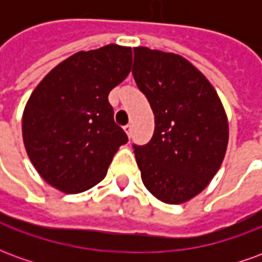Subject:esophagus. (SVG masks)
<instances>
[{
  "mask_svg": "<svg viewBox=\"0 0 262 262\" xmlns=\"http://www.w3.org/2000/svg\"><path fill=\"white\" fill-rule=\"evenodd\" d=\"M123 130L126 132V135H127V137H130V133H132V126L130 125H126L125 127H123Z\"/></svg>",
  "mask_w": 262,
  "mask_h": 262,
  "instance_id": "esophagus-1",
  "label": "esophagus"
}]
</instances>
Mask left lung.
<instances>
[{
  "mask_svg": "<svg viewBox=\"0 0 262 262\" xmlns=\"http://www.w3.org/2000/svg\"><path fill=\"white\" fill-rule=\"evenodd\" d=\"M133 77L154 114V135L133 146L144 187L170 205L188 202L219 171L229 143L223 103L180 54L135 48Z\"/></svg>",
  "mask_w": 262,
  "mask_h": 262,
  "instance_id": "1",
  "label": "left lung"
}]
</instances>
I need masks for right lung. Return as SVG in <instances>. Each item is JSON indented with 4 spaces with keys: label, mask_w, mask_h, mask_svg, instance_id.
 Instances as JSON below:
<instances>
[{
    "label": "right lung",
    "mask_w": 262,
    "mask_h": 262,
    "mask_svg": "<svg viewBox=\"0 0 262 262\" xmlns=\"http://www.w3.org/2000/svg\"><path fill=\"white\" fill-rule=\"evenodd\" d=\"M130 69L132 48L111 43L70 56L33 90L24 109L22 137L49 185L80 193L105 178L115 153L127 142L108 95Z\"/></svg>",
    "instance_id": "add662e5"
}]
</instances>
